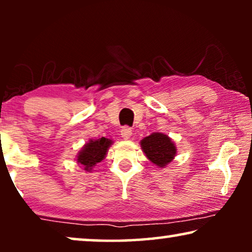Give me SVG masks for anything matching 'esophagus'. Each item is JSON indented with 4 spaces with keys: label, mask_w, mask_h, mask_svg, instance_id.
<instances>
[{
    "label": "esophagus",
    "mask_w": 252,
    "mask_h": 252,
    "mask_svg": "<svg viewBox=\"0 0 252 252\" xmlns=\"http://www.w3.org/2000/svg\"><path fill=\"white\" fill-rule=\"evenodd\" d=\"M120 134H122V136L125 140L129 139V136L132 135V128H130V127H128V126H124L122 130H120Z\"/></svg>",
    "instance_id": "obj_1"
}]
</instances>
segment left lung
I'll use <instances>...</instances> for the list:
<instances>
[{"mask_svg":"<svg viewBox=\"0 0 252 252\" xmlns=\"http://www.w3.org/2000/svg\"><path fill=\"white\" fill-rule=\"evenodd\" d=\"M141 148L148 159L159 167H164L171 163L177 154V147L174 146L173 141L161 133H153L144 137L141 141Z\"/></svg>","mask_w":252,"mask_h":252,"instance_id":"1","label":"left lung"}]
</instances>
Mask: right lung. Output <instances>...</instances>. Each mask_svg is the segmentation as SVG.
<instances>
[{
    "label": "right lung",
    "instance_id": "add662e5",
    "mask_svg": "<svg viewBox=\"0 0 252 252\" xmlns=\"http://www.w3.org/2000/svg\"><path fill=\"white\" fill-rule=\"evenodd\" d=\"M112 144V141L105 137L98 140H91L86 143L82 150L78 155V163L85 168L86 171H92L96 164L104 159L109 147Z\"/></svg>",
    "mask_w": 252,
    "mask_h": 252
}]
</instances>
